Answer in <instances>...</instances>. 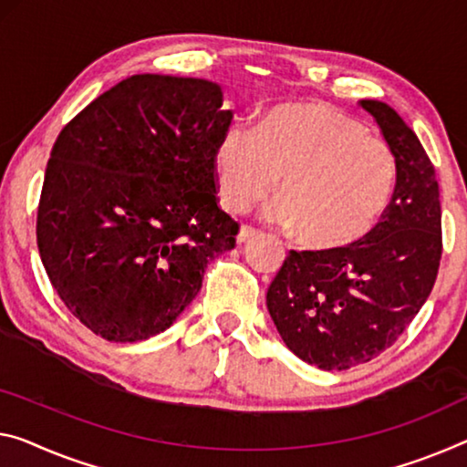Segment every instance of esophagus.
Masks as SVG:
<instances>
[{"instance_id": "34e87169", "label": "esophagus", "mask_w": 467, "mask_h": 467, "mask_svg": "<svg viewBox=\"0 0 467 467\" xmlns=\"http://www.w3.org/2000/svg\"><path fill=\"white\" fill-rule=\"evenodd\" d=\"M254 235H258V229H254L253 225H242L240 227V234H238V242L244 244V242L253 240Z\"/></svg>"}]
</instances>
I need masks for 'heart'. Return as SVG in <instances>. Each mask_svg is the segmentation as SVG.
I'll list each match as a JSON object with an SVG mask.
<instances>
[{
  "label": "heart",
  "instance_id": "heart-1",
  "mask_svg": "<svg viewBox=\"0 0 467 467\" xmlns=\"http://www.w3.org/2000/svg\"><path fill=\"white\" fill-rule=\"evenodd\" d=\"M217 190L227 211L244 213L275 192L277 225L298 229L315 248L365 238L390 204L397 159L358 120L324 104L277 106L253 129L234 120L214 152Z\"/></svg>",
  "mask_w": 467,
  "mask_h": 467
}]
</instances>
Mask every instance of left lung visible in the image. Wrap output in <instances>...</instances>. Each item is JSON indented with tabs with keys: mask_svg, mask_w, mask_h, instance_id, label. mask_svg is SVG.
Listing matches in <instances>:
<instances>
[{
	"mask_svg": "<svg viewBox=\"0 0 467 467\" xmlns=\"http://www.w3.org/2000/svg\"><path fill=\"white\" fill-rule=\"evenodd\" d=\"M397 159V185L379 223L355 244L290 250L267 308L294 355L348 369L392 347L434 288L442 254L439 182L426 150L389 104L361 99Z\"/></svg>",
	"mask_w": 467,
	"mask_h": 467,
	"instance_id": "1",
	"label": "left lung"
}]
</instances>
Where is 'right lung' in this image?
Segmentation results:
<instances>
[{
	"label": "right lung",
	"instance_id": "right-lung-1",
	"mask_svg": "<svg viewBox=\"0 0 467 467\" xmlns=\"http://www.w3.org/2000/svg\"><path fill=\"white\" fill-rule=\"evenodd\" d=\"M204 78L133 75L70 120L49 154L37 246L85 327L140 342L173 326L235 246L214 152L234 112Z\"/></svg>",
	"mask_w": 467,
	"mask_h": 467
}]
</instances>
